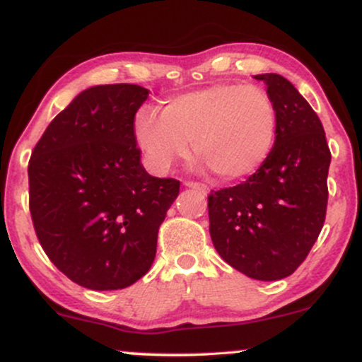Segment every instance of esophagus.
<instances>
[{
	"instance_id": "esophagus-1",
	"label": "esophagus",
	"mask_w": 362,
	"mask_h": 362,
	"mask_svg": "<svg viewBox=\"0 0 362 362\" xmlns=\"http://www.w3.org/2000/svg\"><path fill=\"white\" fill-rule=\"evenodd\" d=\"M185 187H189V189H194V190H197V192L207 195V187L202 184H197V182H185Z\"/></svg>"
}]
</instances>
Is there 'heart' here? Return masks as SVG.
<instances>
[{
    "label": "heart",
    "instance_id": "1",
    "mask_svg": "<svg viewBox=\"0 0 362 362\" xmlns=\"http://www.w3.org/2000/svg\"><path fill=\"white\" fill-rule=\"evenodd\" d=\"M134 139L155 172L189 156L190 141L202 165L223 182L253 175L267 161L277 134V112L257 86L221 83L177 95L161 114L141 109Z\"/></svg>",
    "mask_w": 362,
    "mask_h": 362
}]
</instances>
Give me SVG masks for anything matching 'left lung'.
Returning <instances> with one entry per match:
<instances>
[{
    "mask_svg": "<svg viewBox=\"0 0 362 362\" xmlns=\"http://www.w3.org/2000/svg\"><path fill=\"white\" fill-rule=\"evenodd\" d=\"M277 112L267 161L243 184L207 197L209 233L221 259L257 281L284 279L306 259L327 213L330 167L325 131L294 85L257 74Z\"/></svg>",
    "mask_w": 362,
    "mask_h": 362,
    "instance_id": "left-lung-1",
    "label": "left lung"
}]
</instances>
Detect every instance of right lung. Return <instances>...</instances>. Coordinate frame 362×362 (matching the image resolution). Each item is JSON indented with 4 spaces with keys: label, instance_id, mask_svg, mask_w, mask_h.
<instances>
[{
    "label": "right lung",
    "instance_id": "right-lung-1",
    "mask_svg": "<svg viewBox=\"0 0 362 362\" xmlns=\"http://www.w3.org/2000/svg\"><path fill=\"white\" fill-rule=\"evenodd\" d=\"M148 95L129 83L83 90L52 119L28 161L37 238L83 288L122 289L141 279L178 195L180 182L151 177L141 165L132 127Z\"/></svg>",
    "mask_w": 362,
    "mask_h": 362
}]
</instances>
